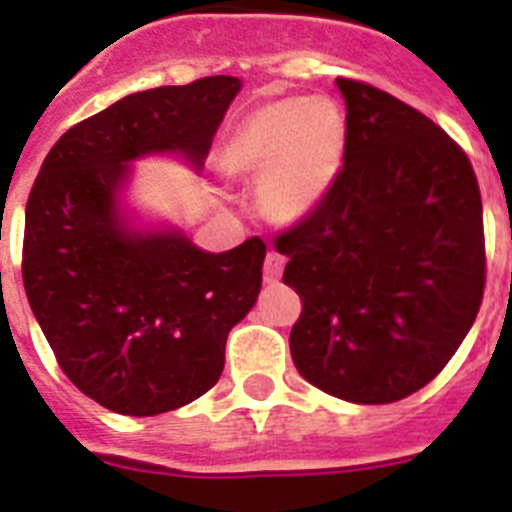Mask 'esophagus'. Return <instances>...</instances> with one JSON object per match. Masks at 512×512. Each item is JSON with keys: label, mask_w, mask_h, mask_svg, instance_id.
Here are the masks:
<instances>
[{"label": "esophagus", "mask_w": 512, "mask_h": 512, "mask_svg": "<svg viewBox=\"0 0 512 512\" xmlns=\"http://www.w3.org/2000/svg\"><path fill=\"white\" fill-rule=\"evenodd\" d=\"M283 265H286V257L281 252H276V249H270L268 257H265V281L276 283L283 273Z\"/></svg>", "instance_id": "obj_1"}]
</instances>
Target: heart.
Instances as JSON below:
<instances>
[{"mask_svg":"<svg viewBox=\"0 0 512 512\" xmlns=\"http://www.w3.org/2000/svg\"><path fill=\"white\" fill-rule=\"evenodd\" d=\"M346 150V114L328 96L265 101L236 124L221 169L257 182V205L273 223L312 216L333 190Z\"/></svg>","mask_w":512,"mask_h":512,"instance_id":"heart-1","label":"heart"}]
</instances>
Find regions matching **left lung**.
Returning a JSON list of instances; mask_svg holds the SVG:
<instances>
[{
    "mask_svg": "<svg viewBox=\"0 0 512 512\" xmlns=\"http://www.w3.org/2000/svg\"><path fill=\"white\" fill-rule=\"evenodd\" d=\"M346 150L333 190L283 231V283L302 296L299 375L349 403H393L458 351L484 294L482 195L432 119L338 77Z\"/></svg>",
    "mask_w": 512,
    "mask_h": 512,
    "instance_id": "left-lung-1",
    "label": "left lung"
}]
</instances>
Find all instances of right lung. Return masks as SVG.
Segmentation results:
<instances>
[{
  "label": "right lung",
  "instance_id": "add662e5",
  "mask_svg": "<svg viewBox=\"0 0 512 512\" xmlns=\"http://www.w3.org/2000/svg\"><path fill=\"white\" fill-rule=\"evenodd\" d=\"M242 90L229 75L140 90L64 132L25 208L23 283L59 367L124 416L187 406L218 382L226 338L263 286V239L205 252L127 203L145 156L200 174Z\"/></svg>",
  "mask_w": 512,
  "mask_h": 512
}]
</instances>
